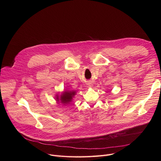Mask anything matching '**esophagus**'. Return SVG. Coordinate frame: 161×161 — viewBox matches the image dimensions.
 Masks as SVG:
<instances>
[{"label":"esophagus","mask_w":161,"mask_h":161,"mask_svg":"<svg viewBox=\"0 0 161 161\" xmlns=\"http://www.w3.org/2000/svg\"><path fill=\"white\" fill-rule=\"evenodd\" d=\"M91 86V85H90V86Z\"/></svg>","instance_id":"34e87169"}]
</instances>
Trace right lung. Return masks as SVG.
Masks as SVG:
<instances>
[{"mask_svg":"<svg viewBox=\"0 0 161 161\" xmlns=\"http://www.w3.org/2000/svg\"><path fill=\"white\" fill-rule=\"evenodd\" d=\"M76 94L75 91H65L61 95V97L59 99L58 97H57V101H59V100L61 101V103L62 104H67L69 103L72 101L73 97Z\"/></svg>","mask_w":161,"mask_h":161,"instance_id":"right-lung-1","label":"right lung"}]
</instances>
